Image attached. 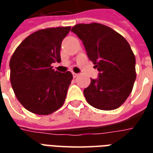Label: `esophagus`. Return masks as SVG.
<instances>
[{"label": "esophagus", "mask_w": 153, "mask_h": 153, "mask_svg": "<svg viewBox=\"0 0 153 153\" xmlns=\"http://www.w3.org/2000/svg\"><path fill=\"white\" fill-rule=\"evenodd\" d=\"M72 74H73L74 78H76V77L78 76V74L74 73V72H72Z\"/></svg>", "instance_id": "obj_1"}]
</instances>
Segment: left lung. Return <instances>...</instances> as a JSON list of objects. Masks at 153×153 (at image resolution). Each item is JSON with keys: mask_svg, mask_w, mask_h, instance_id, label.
I'll return each mask as SVG.
<instances>
[{"mask_svg": "<svg viewBox=\"0 0 153 153\" xmlns=\"http://www.w3.org/2000/svg\"><path fill=\"white\" fill-rule=\"evenodd\" d=\"M71 31L82 40L88 57L99 71L83 94L89 105L111 111L125 102L135 79V56L123 36L106 25L79 24Z\"/></svg>", "mask_w": 153, "mask_h": 153, "instance_id": "1", "label": "left lung"}]
</instances>
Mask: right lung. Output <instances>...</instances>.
Returning <instances> with one entry per match:
<instances>
[{"label": "right lung", "mask_w": 153, "mask_h": 153, "mask_svg": "<svg viewBox=\"0 0 153 153\" xmlns=\"http://www.w3.org/2000/svg\"><path fill=\"white\" fill-rule=\"evenodd\" d=\"M70 27L41 29L25 38L10 61V83L25 109L37 115H49L65 102L73 75L54 70L60 61L61 42Z\"/></svg>", "instance_id": "1"}]
</instances>
